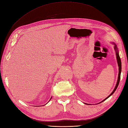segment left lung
Instances as JSON below:
<instances>
[{"instance_id": "1", "label": "left lung", "mask_w": 128, "mask_h": 128, "mask_svg": "<svg viewBox=\"0 0 128 128\" xmlns=\"http://www.w3.org/2000/svg\"><path fill=\"white\" fill-rule=\"evenodd\" d=\"M111 43L112 44L114 45V51L116 52V59H117V64L118 65V70H119V72H118V79H117V83L116 84V86L114 87V90L112 91V92L110 94V95L108 96L106 98H105L104 100H103L102 102H100V103L102 102H103V101H104L105 100H106V99H108V98L109 97H110L112 94L114 92V91H116V90L117 89V88L118 86V84L120 83V74H121V70H122V64H121V60H120V55H119V52H118V48H117V45L114 43V42H111ZM86 104H88V105H89V104H86V103H85Z\"/></svg>"}]
</instances>
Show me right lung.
Wrapping results in <instances>:
<instances>
[{
	"label": "right lung",
	"instance_id": "1",
	"mask_svg": "<svg viewBox=\"0 0 128 128\" xmlns=\"http://www.w3.org/2000/svg\"><path fill=\"white\" fill-rule=\"evenodd\" d=\"M51 98H52V97H51V98H50V100H49V101H50V100H51Z\"/></svg>",
	"mask_w": 128,
	"mask_h": 128
}]
</instances>
